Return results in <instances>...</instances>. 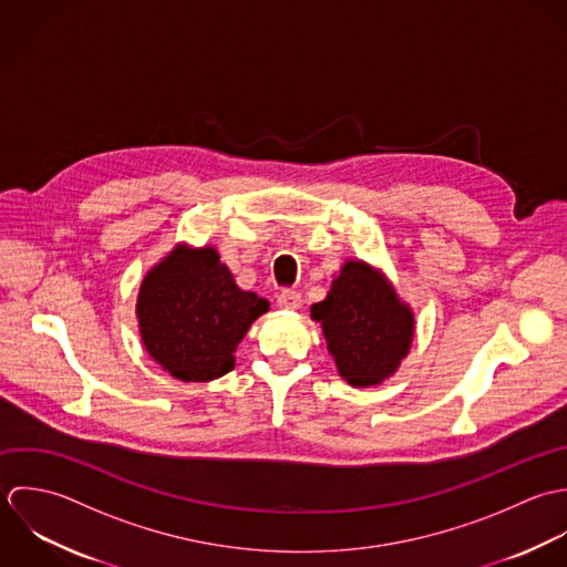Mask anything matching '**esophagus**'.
<instances>
[{"instance_id":"esophagus-1","label":"esophagus","mask_w":567,"mask_h":567,"mask_svg":"<svg viewBox=\"0 0 567 567\" xmlns=\"http://www.w3.org/2000/svg\"><path fill=\"white\" fill-rule=\"evenodd\" d=\"M278 305H280L282 309H287V311H296V309H300V305H302V296H300V291H296V289H285V291H280V296H278Z\"/></svg>"}]
</instances>
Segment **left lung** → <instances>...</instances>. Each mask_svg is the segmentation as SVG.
Returning a JSON list of instances; mask_svg holds the SVG:
<instances>
[{"instance_id": "obj_1", "label": "left lung", "mask_w": 567, "mask_h": 567, "mask_svg": "<svg viewBox=\"0 0 567 567\" xmlns=\"http://www.w3.org/2000/svg\"><path fill=\"white\" fill-rule=\"evenodd\" d=\"M341 379L374 388L396 374L414 340V311L388 276L365 260L348 258L322 302L311 305Z\"/></svg>"}]
</instances>
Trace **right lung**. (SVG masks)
<instances>
[{
    "instance_id": "add662e5",
    "label": "right lung",
    "mask_w": 567,
    "mask_h": 567,
    "mask_svg": "<svg viewBox=\"0 0 567 567\" xmlns=\"http://www.w3.org/2000/svg\"><path fill=\"white\" fill-rule=\"evenodd\" d=\"M269 300L236 285L213 245L177 243L142 278L135 318L155 363L184 383L227 374L249 327Z\"/></svg>"
}]
</instances>
